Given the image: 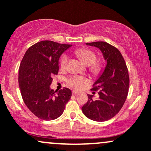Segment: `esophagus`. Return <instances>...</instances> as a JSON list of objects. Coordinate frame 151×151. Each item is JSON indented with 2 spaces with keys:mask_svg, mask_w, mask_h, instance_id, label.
Returning a JSON list of instances; mask_svg holds the SVG:
<instances>
[{
  "mask_svg": "<svg viewBox=\"0 0 151 151\" xmlns=\"http://www.w3.org/2000/svg\"><path fill=\"white\" fill-rule=\"evenodd\" d=\"M72 94H74V95H77V94H79V92H77V91H73Z\"/></svg>",
  "mask_w": 151,
  "mask_h": 151,
  "instance_id": "esophagus-1",
  "label": "esophagus"
}]
</instances>
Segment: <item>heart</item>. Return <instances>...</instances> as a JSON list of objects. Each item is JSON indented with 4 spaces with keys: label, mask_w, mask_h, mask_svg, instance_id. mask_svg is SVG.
<instances>
[{
    "label": "heart",
    "mask_w": 151,
    "mask_h": 151,
    "mask_svg": "<svg viewBox=\"0 0 151 151\" xmlns=\"http://www.w3.org/2000/svg\"><path fill=\"white\" fill-rule=\"evenodd\" d=\"M76 55L78 56L85 65L89 66V69L94 74H99L103 69V64L101 62L96 61V54L91 50L87 48L77 49L74 51ZM68 57L66 55H63L60 59V67L63 69H66L68 66ZM90 83L89 79L80 75H73L67 79L66 83L68 86L76 90H80L85 85Z\"/></svg>",
    "instance_id": "b5f03b06"
}]
</instances>
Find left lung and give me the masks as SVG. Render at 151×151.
Listing matches in <instances>:
<instances>
[{"mask_svg": "<svg viewBox=\"0 0 151 151\" xmlns=\"http://www.w3.org/2000/svg\"><path fill=\"white\" fill-rule=\"evenodd\" d=\"M86 45L99 48L107 64L91 89L99 91V98L93 100L92 96L88 95V101L82 110L89 119L103 122L113 118L123 107L129 93V71L124 58L116 47L105 42Z\"/></svg>", "mask_w": 151, "mask_h": 151, "instance_id": "1", "label": "left lung"}]
</instances>
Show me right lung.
<instances>
[{"instance_id": "1", "label": "right lung", "mask_w": 151, "mask_h": 151, "mask_svg": "<svg viewBox=\"0 0 151 151\" xmlns=\"http://www.w3.org/2000/svg\"><path fill=\"white\" fill-rule=\"evenodd\" d=\"M71 45L42 41L32 45L24 55L19 68V89L22 99L30 112L45 121L60 117L71 91L63 88L58 92L50 88L52 76L58 74V60Z\"/></svg>"}]
</instances>
